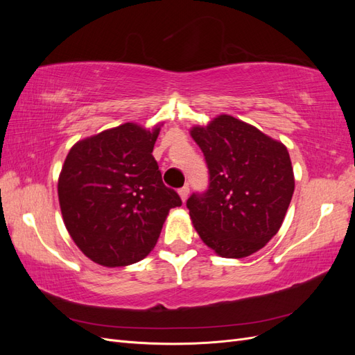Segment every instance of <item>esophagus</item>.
<instances>
[{"mask_svg":"<svg viewBox=\"0 0 355 355\" xmlns=\"http://www.w3.org/2000/svg\"><path fill=\"white\" fill-rule=\"evenodd\" d=\"M179 196H180V198H182V201H187V198H188V196H189V188L188 187H182L180 189H179Z\"/></svg>","mask_w":355,"mask_h":355,"instance_id":"1","label":"esophagus"}]
</instances>
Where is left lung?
Wrapping results in <instances>:
<instances>
[{
    "mask_svg": "<svg viewBox=\"0 0 355 355\" xmlns=\"http://www.w3.org/2000/svg\"><path fill=\"white\" fill-rule=\"evenodd\" d=\"M191 136L209 167V189L187 201L196 231L222 257L261 250L280 230L295 191L287 148L225 114L192 127Z\"/></svg>",
    "mask_w": 355,
    "mask_h": 355,
    "instance_id": "8db88e82",
    "label": "left lung"
}]
</instances>
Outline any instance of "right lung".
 Listing matches in <instances>:
<instances>
[{"label":"right lung","instance_id":"add662e5","mask_svg":"<svg viewBox=\"0 0 355 355\" xmlns=\"http://www.w3.org/2000/svg\"><path fill=\"white\" fill-rule=\"evenodd\" d=\"M159 127L125 123L75 144L63 163L58 194L63 222L93 262L115 268L154 249L168 210L182 206L153 157Z\"/></svg>","mask_w":355,"mask_h":355}]
</instances>
